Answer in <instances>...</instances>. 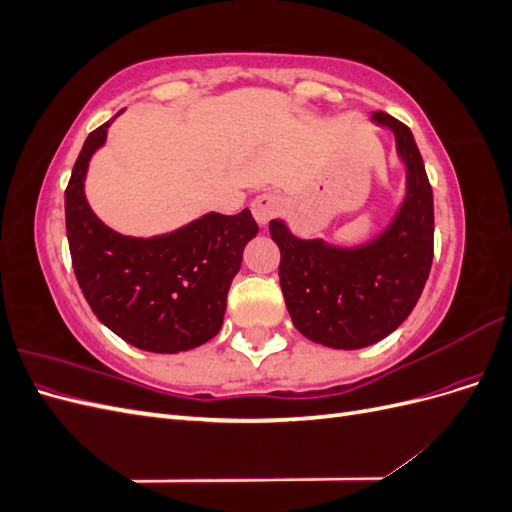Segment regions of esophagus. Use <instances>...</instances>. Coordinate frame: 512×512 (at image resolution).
<instances>
[{"label":"esophagus","mask_w":512,"mask_h":512,"mask_svg":"<svg viewBox=\"0 0 512 512\" xmlns=\"http://www.w3.org/2000/svg\"><path fill=\"white\" fill-rule=\"evenodd\" d=\"M280 209H282V200L273 192H262L252 200V215L260 226L269 224V220H273L275 215L280 213Z\"/></svg>","instance_id":"34e87169"}]
</instances>
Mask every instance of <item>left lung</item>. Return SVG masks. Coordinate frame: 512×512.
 <instances>
[{
	"label": "left lung",
	"mask_w": 512,
	"mask_h": 512,
	"mask_svg": "<svg viewBox=\"0 0 512 512\" xmlns=\"http://www.w3.org/2000/svg\"><path fill=\"white\" fill-rule=\"evenodd\" d=\"M371 121L391 128L406 164V198L393 222L359 247L299 239L282 220H271V239L282 252L280 286L290 318L316 344L356 350L391 335L414 309L433 260V194L408 126L389 113Z\"/></svg>",
	"instance_id": "1"
}]
</instances>
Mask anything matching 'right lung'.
<instances>
[{
    "mask_svg": "<svg viewBox=\"0 0 512 512\" xmlns=\"http://www.w3.org/2000/svg\"><path fill=\"white\" fill-rule=\"evenodd\" d=\"M121 113L87 136L68 181L66 232L74 275L91 312L128 344L160 354L192 350L222 329L228 288L258 224L243 209L237 215L207 213L149 239L108 228L87 203L85 175Z\"/></svg>",
    "mask_w": 512,
    "mask_h": 512,
    "instance_id": "1",
    "label": "right lung"
}]
</instances>
